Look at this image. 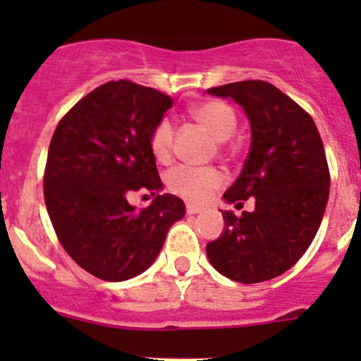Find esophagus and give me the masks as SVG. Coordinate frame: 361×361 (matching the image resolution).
Listing matches in <instances>:
<instances>
[{
	"mask_svg": "<svg viewBox=\"0 0 361 361\" xmlns=\"http://www.w3.org/2000/svg\"><path fill=\"white\" fill-rule=\"evenodd\" d=\"M204 207L202 206H195V204H187V213L188 214H197L202 213Z\"/></svg>",
	"mask_w": 361,
	"mask_h": 361,
	"instance_id": "esophagus-1",
	"label": "esophagus"
}]
</instances>
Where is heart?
I'll return each instance as SVG.
<instances>
[{
  "label": "heart",
  "mask_w": 361,
  "mask_h": 361,
  "mask_svg": "<svg viewBox=\"0 0 361 361\" xmlns=\"http://www.w3.org/2000/svg\"><path fill=\"white\" fill-rule=\"evenodd\" d=\"M190 115L216 141H225L235 130L234 111L220 101H204L190 108ZM150 152L159 162H169L174 150V126L167 116L160 118L150 133ZM227 181L225 174L216 167L178 166L166 174V187L169 192L192 202H204L221 188Z\"/></svg>",
  "instance_id": "obj_1"
}]
</instances>
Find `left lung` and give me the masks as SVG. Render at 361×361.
<instances>
[{"label": "left lung", "instance_id": "obj_1", "mask_svg": "<svg viewBox=\"0 0 361 361\" xmlns=\"http://www.w3.org/2000/svg\"><path fill=\"white\" fill-rule=\"evenodd\" d=\"M207 92L232 97L248 115V159L224 197L238 207L255 201L241 216L221 211L224 234L207 243V258L228 279L267 281L297 264L322 224L330 190L323 141L312 116L272 83L245 80Z\"/></svg>", "mask_w": 361, "mask_h": 361}]
</instances>
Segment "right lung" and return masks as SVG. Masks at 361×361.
<instances>
[{
	"mask_svg": "<svg viewBox=\"0 0 361 361\" xmlns=\"http://www.w3.org/2000/svg\"><path fill=\"white\" fill-rule=\"evenodd\" d=\"M173 99L130 80H111L78 101L54 130L43 195L57 239L82 269L104 281H126L157 258L185 204L162 188L150 133ZM154 202L136 210L133 191Z\"/></svg>",
	"mask_w": 361,
	"mask_h": 361,
	"instance_id": "1",
	"label": "right lung"
}]
</instances>
